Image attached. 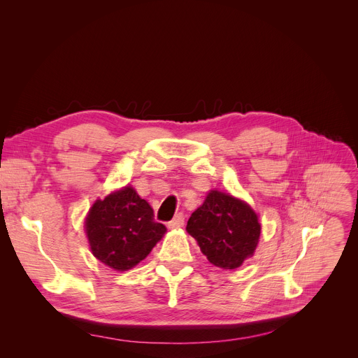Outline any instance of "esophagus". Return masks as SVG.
Here are the masks:
<instances>
[{
  "mask_svg": "<svg viewBox=\"0 0 358 358\" xmlns=\"http://www.w3.org/2000/svg\"><path fill=\"white\" fill-rule=\"evenodd\" d=\"M184 226V216L182 213H178L173 220L169 222V229H180Z\"/></svg>",
  "mask_w": 358,
  "mask_h": 358,
  "instance_id": "34e87169",
  "label": "esophagus"
}]
</instances>
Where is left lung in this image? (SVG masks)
I'll use <instances>...</instances> for the list:
<instances>
[{"instance_id": "1", "label": "left lung", "mask_w": 358, "mask_h": 358, "mask_svg": "<svg viewBox=\"0 0 358 358\" xmlns=\"http://www.w3.org/2000/svg\"><path fill=\"white\" fill-rule=\"evenodd\" d=\"M187 231L210 264L233 270L253 256L262 226L249 203L213 189L192 212Z\"/></svg>"}]
</instances>
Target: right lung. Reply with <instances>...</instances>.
Segmentation results:
<instances>
[{"instance_id": "right-lung-1", "label": "right lung", "mask_w": 358, "mask_h": 358, "mask_svg": "<svg viewBox=\"0 0 358 358\" xmlns=\"http://www.w3.org/2000/svg\"><path fill=\"white\" fill-rule=\"evenodd\" d=\"M84 227L94 257L116 271L139 264L167 231L155 220L152 206L129 185L96 199Z\"/></svg>"}]
</instances>
